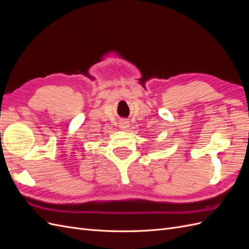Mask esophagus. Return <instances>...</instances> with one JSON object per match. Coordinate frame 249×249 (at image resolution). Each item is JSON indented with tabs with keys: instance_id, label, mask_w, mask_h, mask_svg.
I'll return each mask as SVG.
<instances>
[{
	"instance_id": "esophagus-1",
	"label": "esophagus",
	"mask_w": 249,
	"mask_h": 249,
	"mask_svg": "<svg viewBox=\"0 0 249 249\" xmlns=\"http://www.w3.org/2000/svg\"><path fill=\"white\" fill-rule=\"evenodd\" d=\"M129 125H130L129 122H123V123H120V124H119V126L122 127V129H126V127H129Z\"/></svg>"
}]
</instances>
